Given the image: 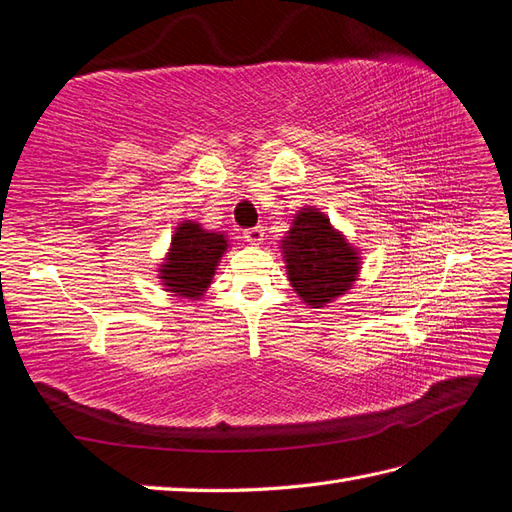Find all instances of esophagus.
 Segmentation results:
<instances>
[{"mask_svg": "<svg viewBox=\"0 0 512 512\" xmlns=\"http://www.w3.org/2000/svg\"><path fill=\"white\" fill-rule=\"evenodd\" d=\"M245 241L249 243V245H260L263 243V236H265V230L263 227H249V230H245Z\"/></svg>", "mask_w": 512, "mask_h": 512, "instance_id": "obj_1", "label": "esophagus"}]
</instances>
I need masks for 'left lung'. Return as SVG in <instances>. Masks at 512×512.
Instances as JSON below:
<instances>
[{
  "label": "left lung",
  "instance_id": "obj_1",
  "mask_svg": "<svg viewBox=\"0 0 512 512\" xmlns=\"http://www.w3.org/2000/svg\"><path fill=\"white\" fill-rule=\"evenodd\" d=\"M280 249L293 291L311 309H320L344 295L359 276L357 249L317 208L309 206L295 214Z\"/></svg>",
  "mask_w": 512,
  "mask_h": 512
}]
</instances>
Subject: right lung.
I'll list each match as a JSON object with an SVG mask.
<instances>
[{"mask_svg":"<svg viewBox=\"0 0 512 512\" xmlns=\"http://www.w3.org/2000/svg\"><path fill=\"white\" fill-rule=\"evenodd\" d=\"M225 252V234L203 230L195 221L179 223L164 263L160 265L164 291L179 295V298L201 300L212 285L214 271Z\"/></svg>","mask_w":512,"mask_h":512,"instance_id":"right-lung-1","label":"right lung"}]
</instances>
